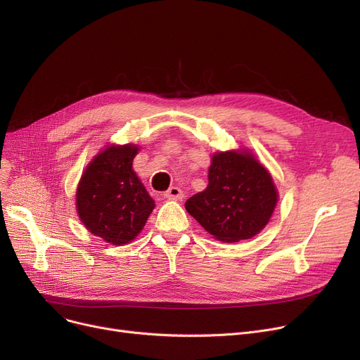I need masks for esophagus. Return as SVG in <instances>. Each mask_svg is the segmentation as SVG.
Wrapping results in <instances>:
<instances>
[{
  "label": "esophagus",
  "instance_id": "esophagus-1",
  "mask_svg": "<svg viewBox=\"0 0 360 360\" xmlns=\"http://www.w3.org/2000/svg\"><path fill=\"white\" fill-rule=\"evenodd\" d=\"M165 197L169 200H182L184 198V193L178 186H170V188L165 193Z\"/></svg>",
  "mask_w": 360,
  "mask_h": 360
}]
</instances>
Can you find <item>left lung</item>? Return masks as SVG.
Segmentation results:
<instances>
[{"label":"left lung","mask_w":360,"mask_h":360,"mask_svg":"<svg viewBox=\"0 0 360 360\" xmlns=\"http://www.w3.org/2000/svg\"><path fill=\"white\" fill-rule=\"evenodd\" d=\"M278 193L269 172L247 151L213 154L209 185L185 202V209L209 233L224 243L248 240L274 213Z\"/></svg>","instance_id":"obj_1"}]
</instances>
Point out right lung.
<instances>
[{
    "instance_id": "add662e5",
    "label": "right lung",
    "mask_w": 360,
    "mask_h": 360,
    "mask_svg": "<svg viewBox=\"0 0 360 360\" xmlns=\"http://www.w3.org/2000/svg\"><path fill=\"white\" fill-rule=\"evenodd\" d=\"M136 153L134 144L107 147L92 159L77 184L81 222L113 245L132 241L154 209V200L132 169Z\"/></svg>"
}]
</instances>
